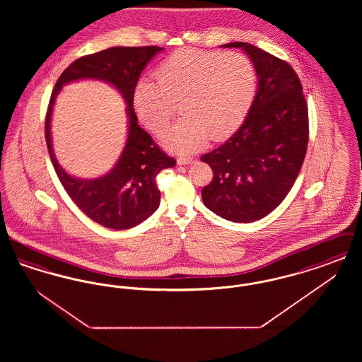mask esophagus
<instances>
[{
    "instance_id": "esophagus-1",
    "label": "esophagus",
    "mask_w": 362,
    "mask_h": 362,
    "mask_svg": "<svg viewBox=\"0 0 362 362\" xmlns=\"http://www.w3.org/2000/svg\"><path fill=\"white\" fill-rule=\"evenodd\" d=\"M194 163V158H191V157H179L177 158V164L179 165H189V164H192Z\"/></svg>"
}]
</instances>
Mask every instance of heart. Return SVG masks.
Here are the masks:
<instances>
[{"mask_svg": "<svg viewBox=\"0 0 362 362\" xmlns=\"http://www.w3.org/2000/svg\"><path fill=\"white\" fill-rule=\"evenodd\" d=\"M156 83L141 80L133 92L139 118L157 134L176 112L183 117L165 136L176 153L199 149L207 137L230 136L245 119L257 92V71L239 52L177 50L158 64Z\"/></svg>", "mask_w": 362, "mask_h": 362, "instance_id": "b5f03b06", "label": "heart"}]
</instances>
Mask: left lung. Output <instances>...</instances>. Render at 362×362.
<instances>
[{"instance_id": "1", "label": "left lung", "mask_w": 362, "mask_h": 362, "mask_svg": "<svg viewBox=\"0 0 362 362\" xmlns=\"http://www.w3.org/2000/svg\"><path fill=\"white\" fill-rule=\"evenodd\" d=\"M258 88L239 130L201 160L213 170L202 189L204 205L233 223H252L276 209L292 189L308 145V107L292 66L245 42Z\"/></svg>"}]
</instances>
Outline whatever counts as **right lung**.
<instances>
[{
	"label": "right lung",
	"instance_id": "add662e5",
	"mask_svg": "<svg viewBox=\"0 0 362 362\" xmlns=\"http://www.w3.org/2000/svg\"><path fill=\"white\" fill-rule=\"evenodd\" d=\"M163 50L157 46L110 47L81 57L64 70L52 89L46 115V142L54 170L81 211L92 221L110 229H129L151 217L160 205L156 176L176 164L175 158L160 151L152 137L139 127L133 108V92L141 71ZM80 79H98L114 86L127 103L128 138L122 156L110 173L93 180H81L66 173L52 149L54 99L62 86Z\"/></svg>",
	"mask_w": 362,
	"mask_h": 362
}]
</instances>
